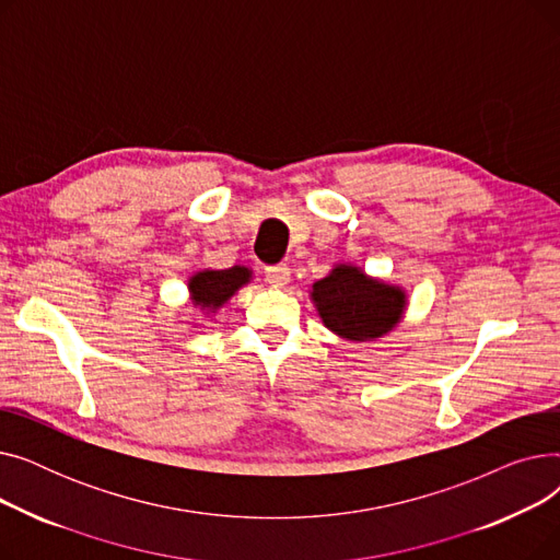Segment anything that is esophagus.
I'll list each match as a JSON object with an SVG mask.
<instances>
[{"label":"esophagus","mask_w":560,"mask_h":560,"mask_svg":"<svg viewBox=\"0 0 560 560\" xmlns=\"http://www.w3.org/2000/svg\"><path fill=\"white\" fill-rule=\"evenodd\" d=\"M265 279H268V283H270L272 288H283V285H288V281H290V268H288L285 262L272 265V268L265 270Z\"/></svg>","instance_id":"esophagus-1"}]
</instances>
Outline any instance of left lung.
Listing matches in <instances>:
<instances>
[{
  "label": "left lung",
  "instance_id": "1",
  "mask_svg": "<svg viewBox=\"0 0 560 560\" xmlns=\"http://www.w3.org/2000/svg\"><path fill=\"white\" fill-rule=\"evenodd\" d=\"M311 302L322 325L338 338L372 342L399 327L408 295L401 285L370 277L354 262H334L331 272L313 283Z\"/></svg>",
  "mask_w": 560,
  "mask_h": 560
}]
</instances>
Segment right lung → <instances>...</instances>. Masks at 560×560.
<instances>
[{
  "mask_svg": "<svg viewBox=\"0 0 560 560\" xmlns=\"http://www.w3.org/2000/svg\"><path fill=\"white\" fill-rule=\"evenodd\" d=\"M254 272L247 265H231L224 270L203 268L188 277L190 304L203 315H215L241 288L252 283Z\"/></svg>",
  "mask_w": 560,
  "mask_h": 560,
  "instance_id": "1",
  "label": "right lung"
}]
</instances>
